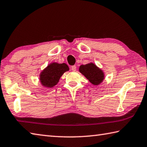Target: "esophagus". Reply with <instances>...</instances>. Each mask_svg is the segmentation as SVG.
Here are the masks:
<instances>
[{
	"instance_id": "esophagus-1",
	"label": "esophagus",
	"mask_w": 147,
	"mask_h": 147,
	"mask_svg": "<svg viewBox=\"0 0 147 147\" xmlns=\"http://www.w3.org/2000/svg\"><path fill=\"white\" fill-rule=\"evenodd\" d=\"M71 70H72V71H73V72L76 71V65L71 66Z\"/></svg>"
}]
</instances>
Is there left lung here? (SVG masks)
Segmentation results:
<instances>
[{
	"instance_id": "obj_1",
	"label": "left lung",
	"mask_w": 147,
	"mask_h": 147,
	"mask_svg": "<svg viewBox=\"0 0 147 147\" xmlns=\"http://www.w3.org/2000/svg\"><path fill=\"white\" fill-rule=\"evenodd\" d=\"M79 71L94 85L100 84L105 80L104 72L93 62L81 65Z\"/></svg>"
}]
</instances>
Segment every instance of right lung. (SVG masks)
Masks as SVG:
<instances>
[{"mask_svg":"<svg viewBox=\"0 0 147 147\" xmlns=\"http://www.w3.org/2000/svg\"><path fill=\"white\" fill-rule=\"evenodd\" d=\"M69 70V67L65 63L59 64L57 62H51L41 72L39 81L43 87L52 88L59 83L63 74Z\"/></svg>","mask_w":147,"mask_h":147,"instance_id":"add662e5","label":"right lung"}]
</instances>
